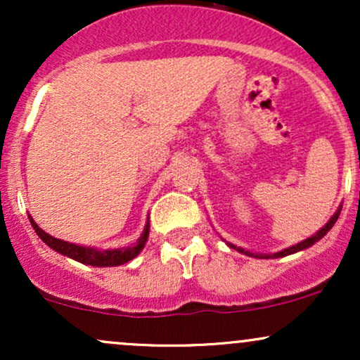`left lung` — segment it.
<instances>
[{
    "instance_id": "obj_1",
    "label": "left lung",
    "mask_w": 360,
    "mask_h": 360,
    "mask_svg": "<svg viewBox=\"0 0 360 360\" xmlns=\"http://www.w3.org/2000/svg\"><path fill=\"white\" fill-rule=\"evenodd\" d=\"M340 212H342V205L338 206L337 212L332 214V218H330V220L326 221L325 225L321 226V229L318 230L316 233H313L311 237H308V238H307V240H303V242L296 243V245L288 247V249H283V250H279V252H274V254H255V252H250V250H247V249H242V247L233 245V243H230V242H226V240H225V243H226V245L230 247V249H235V250L242 252V254L249 255V257H257V259H278V257H286V255L296 254V252H301V250L308 249V247H311L313 243H316L318 240H320V238H323L325 235L330 232V229H332V226L335 225V221L338 220V214H340Z\"/></svg>"
}]
</instances>
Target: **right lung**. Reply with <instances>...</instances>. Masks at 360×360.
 <instances>
[{"label":"right lung","instance_id":"add662e5","mask_svg":"<svg viewBox=\"0 0 360 360\" xmlns=\"http://www.w3.org/2000/svg\"><path fill=\"white\" fill-rule=\"evenodd\" d=\"M32 226H34L35 233L42 238L45 245L51 247L52 250L59 252V254L65 255V257L77 260V262L86 264V266H94V267H113V266H122V264H127L128 260L135 259L142 252L143 247H146V242L148 238V230H150V223H148V218L146 221V226H143V232L139 237L137 243L130 247H120V249H108V250H100L94 249V247H86V245H77V243L60 240V238L52 237L47 232H44L39 225H37L35 220L32 217H28Z\"/></svg>","mask_w":360,"mask_h":360}]
</instances>
